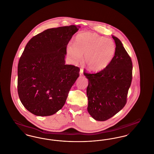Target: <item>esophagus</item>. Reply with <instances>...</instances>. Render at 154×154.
Masks as SVG:
<instances>
[{
	"instance_id": "1",
	"label": "esophagus",
	"mask_w": 154,
	"mask_h": 154,
	"mask_svg": "<svg viewBox=\"0 0 154 154\" xmlns=\"http://www.w3.org/2000/svg\"><path fill=\"white\" fill-rule=\"evenodd\" d=\"M83 69H80V76H82L83 75Z\"/></svg>"
}]
</instances>
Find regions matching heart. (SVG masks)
<instances>
[{
    "instance_id": "b5f03b06",
    "label": "heart",
    "mask_w": 154,
    "mask_h": 154,
    "mask_svg": "<svg viewBox=\"0 0 154 154\" xmlns=\"http://www.w3.org/2000/svg\"><path fill=\"white\" fill-rule=\"evenodd\" d=\"M67 50L77 62H80L84 55V63L88 70L99 72L109 66L114 58L116 45L111 39L88 32L78 34L73 45H68Z\"/></svg>"
}]
</instances>
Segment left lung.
Masks as SVG:
<instances>
[{
  "instance_id": "1",
  "label": "left lung",
  "mask_w": 154,
  "mask_h": 154,
  "mask_svg": "<svg viewBox=\"0 0 154 154\" xmlns=\"http://www.w3.org/2000/svg\"><path fill=\"white\" fill-rule=\"evenodd\" d=\"M112 37L116 53L110 65L97 73H84L89 81L87 110L90 116L99 121L107 120L123 109L132 82L131 58L120 40Z\"/></svg>"
}]
</instances>
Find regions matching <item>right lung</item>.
I'll return each instance as SVG.
<instances>
[{
    "mask_svg": "<svg viewBox=\"0 0 154 154\" xmlns=\"http://www.w3.org/2000/svg\"><path fill=\"white\" fill-rule=\"evenodd\" d=\"M80 26L48 29L32 37L18 65V93L23 106L36 116L60 110L79 77L78 67L65 64L66 47Z\"/></svg>",
    "mask_w": 154,
    "mask_h": 154,
    "instance_id": "right-lung-1",
    "label": "right lung"
}]
</instances>
